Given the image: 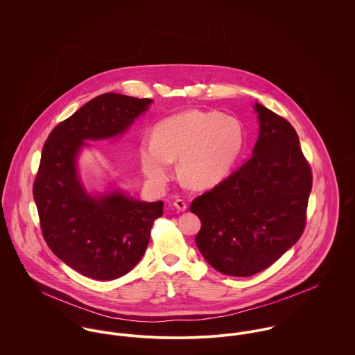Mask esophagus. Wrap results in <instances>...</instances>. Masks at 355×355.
Returning <instances> with one entry per match:
<instances>
[{"label":"esophagus","instance_id":"esophagus-1","mask_svg":"<svg viewBox=\"0 0 355 355\" xmlns=\"http://www.w3.org/2000/svg\"><path fill=\"white\" fill-rule=\"evenodd\" d=\"M173 206L179 210V211H184L186 209H187V203L184 200H180V198H178L175 202H173Z\"/></svg>","mask_w":355,"mask_h":355}]
</instances>
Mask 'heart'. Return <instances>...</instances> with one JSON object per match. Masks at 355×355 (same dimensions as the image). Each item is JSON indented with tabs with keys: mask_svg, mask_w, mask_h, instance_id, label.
<instances>
[{
	"mask_svg": "<svg viewBox=\"0 0 355 355\" xmlns=\"http://www.w3.org/2000/svg\"><path fill=\"white\" fill-rule=\"evenodd\" d=\"M154 139H142L139 157L145 175L162 186L179 173L186 184L206 189L218 183L236 161L243 146L241 123L218 112L186 110L169 116L154 128Z\"/></svg>",
	"mask_w": 355,
	"mask_h": 355,
	"instance_id": "obj_1",
	"label": "heart"
}]
</instances>
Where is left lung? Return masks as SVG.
Segmentation results:
<instances>
[{"label": "left lung", "mask_w": 355, "mask_h": 355, "mask_svg": "<svg viewBox=\"0 0 355 355\" xmlns=\"http://www.w3.org/2000/svg\"><path fill=\"white\" fill-rule=\"evenodd\" d=\"M259 135L253 157L190 206L196 238L218 272L248 277L269 268L304 234L313 175L294 127L255 103Z\"/></svg>", "instance_id": "obj_1"}]
</instances>
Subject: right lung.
<instances>
[{
	"instance_id": "right-lung-1",
	"label": "right lung",
	"mask_w": 355,
	"mask_h": 355,
	"mask_svg": "<svg viewBox=\"0 0 355 355\" xmlns=\"http://www.w3.org/2000/svg\"><path fill=\"white\" fill-rule=\"evenodd\" d=\"M152 100L101 94L51 130L41 154L33 194L46 245L62 262L96 280L128 273L142 258L164 203L141 202L119 191L90 197L76 172L86 139L124 132Z\"/></svg>"
}]
</instances>
